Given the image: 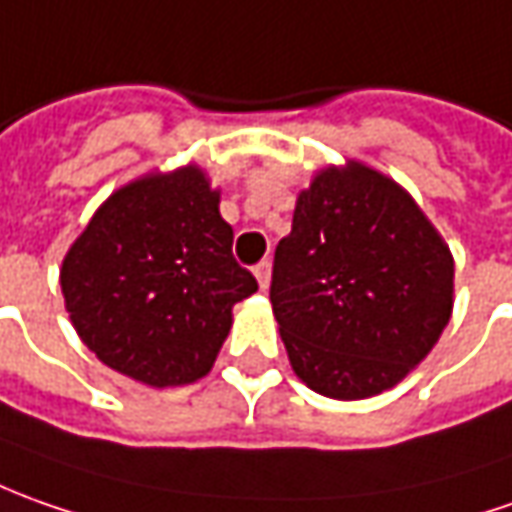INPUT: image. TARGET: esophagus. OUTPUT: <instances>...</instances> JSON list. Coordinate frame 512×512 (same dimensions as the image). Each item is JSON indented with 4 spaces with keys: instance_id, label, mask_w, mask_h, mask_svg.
<instances>
[{
    "instance_id": "obj_1",
    "label": "esophagus",
    "mask_w": 512,
    "mask_h": 512,
    "mask_svg": "<svg viewBox=\"0 0 512 512\" xmlns=\"http://www.w3.org/2000/svg\"><path fill=\"white\" fill-rule=\"evenodd\" d=\"M255 277H257V283H260V289H263V291L269 289V283H272V266H269V260L257 263Z\"/></svg>"
}]
</instances>
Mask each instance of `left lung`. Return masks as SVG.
I'll list each match as a JSON object with an SVG mask.
<instances>
[{"label": "left lung", "instance_id": "8db88e82", "mask_svg": "<svg viewBox=\"0 0 512 512\" xmlns=\"http://www.w3.org/2000/svg\"><path fill=\"white\" fill-rule=\"evenodd\" d=\"M272 311L291 371L328 399L391 391L453 314V255L408 189L348 158L297 192Z\"/></svg>", "mask_w": 512, "mask_h": 512}]
</instances>
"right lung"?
I'll use <instances>...</instances> for the list:
<instances>
[{
  "instance_id": "add662e5",
  "label": "right lung",
  "mask_w": 512,
  "mask_h": 512,
  "mask_svg": "<svg viewBox=\"0 0 512 512\" xmlns=\"http://www.w3.org/2000/svg\"><path fill=\"white\" fill-rule=\"evenodd\" d=\"M59 283L81 343L150 388L206 377L235 303L257 291L232 257L221 189L198 164L118 186L70 243Z\"/></svg>"
}]
</instances>
